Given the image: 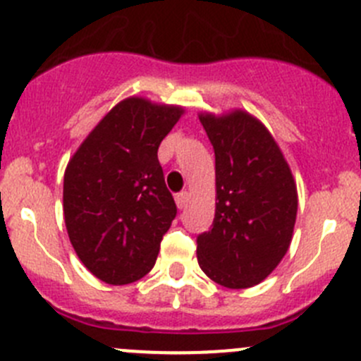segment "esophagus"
Here are the masks:
<instances>
[{
	"label": "esophagus",
	"instance_id": "esophagus-1",
	"mask_svg": "<svg viewBox=\"0 0 361 361\" xmlns=\"http://www.w3.org/2000/svg\"><path fill=\"white\" fill-rule=\"evenodd\" d=\"M174 201H176V206L180 207V209H183L188 202V192H180V194H176L174 195Z\"/></svg>",
	"mask_w": 361,
	"mask_h": 361
}]
</instances>
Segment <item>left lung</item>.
I'll return each mask as SVG.
<instances>
[{"label":"left lung","mask_w":361,"mask_h":361,"mask_svg":"<svg viewBox=\"0 0 361 361\" xmlns=\"http://www.w3.org/2000/svg\"><path fill=\"white\" fill-rule=\"evenodd\" d=\"M214 150L216 209L197 235L204 274L225 288H250L283 260L297 218V187L278 143L250 113L199 115Z\"/></svg>","instance_id":"8db88e82"}]
</instances>
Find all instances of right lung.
<instances>
[{"instance_id": "obj_1", "label": "right lung", "mask_w": 361, "mask_h": 361, "mask_svg": "<svg viewBox=\"0 0 361 361\" xmlns=\"http://www.w3.org/2000/svg\"><path fill=\"white\" fill-rule=\"evenodd\" d=\"M183 108L127 97L69 160L64 221L82 264L101 281L129 285L155 265L176 216L157 150Z\"/></svg>"}]
</instances>
